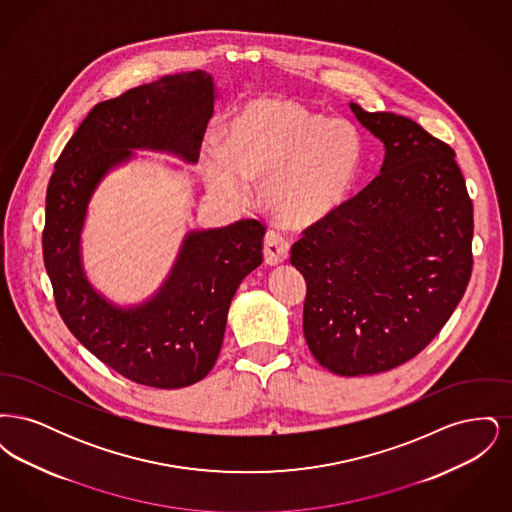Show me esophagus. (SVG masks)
Here are the masks:
<instances>
[{"mask_svg": "<svg viewBox=\"0 0 512 512\" xmlns=\"http://www.w3.org/2000/svg\"><path fill=\"white\" fill-rule=\"evenodd\" d=\"M263 253H265V263L272 267V265L284 263V261L288 259L290 244H288V240H286L282 234L270 230V232H267V236H265Z\"/></svg>", "mask_w": 512, "mask_h": 512, "instance_id": "1", "label": "esophagus"}]
</instances>
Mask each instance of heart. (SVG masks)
I'll return each instance as SVG.
<instances>
[{"label":"heart","instance_id":"b5f03b06","mask_svg":"<svg viewBox=\"0 0 512 512\" xmlns=\"http://www.w3.org/2000/svg\"><path fill=\"white\" fill-rule=\"evenodd\" d=\"M363 163V138L353 122L324 117L295 101L261 99L224 130V149L205 159L209 188L242 203L249 182L265 180L272 217L309 226L336 213L351 194Z\"/></svg>","mask_w":512,"mask_h":512}]
</instances>
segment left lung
<instances>
[{
  "label": "left lung",
  "instance_id": "left-lung-1",
  "mask_svg": "<svg viewBox=\"0 0 512 512\" xmlns=\"http://www.w3.org/2000/svg\"><path fill=\"white\" fill-rule=\"evenodd\" d=\"M357 121L386 147L380 174L303 230L293 267L307 282L303 334L340 376L407 363L434 340L472 274V201L455 151L395 113Z\"/></svg>",
  "mask_w": 512,
  "mask_h": 512
}]
</instances>
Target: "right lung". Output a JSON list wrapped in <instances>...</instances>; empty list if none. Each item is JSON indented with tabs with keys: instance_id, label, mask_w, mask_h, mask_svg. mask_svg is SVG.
Returning a JSON list of instances; mask_svg holds the SVG:
<instances>
[{
	"instance_id": "obj_1",
	"label": "right lung",
	"mask_w": 512,
	"mask_h": 512,
	"mask_svg": "<svg viewBox=\"0 0 512 512\" xmlns=\"http://www.w3.org/2000/svg\"><path fill=\"white\" fill-rule=\"evenodd\" d=\"M213 103L215 82L205 71L163 76L101 101L49 178L42 247L59 315L101 363L159 390L192 386L217 363L230 301L263 263L265 226L238 220L188 232L163 286L134 307H119L92 288L80 236L99 182L130 161L132 149L167 151L195 163Z\"/></svg>"
}]
</instances>
